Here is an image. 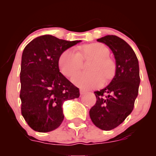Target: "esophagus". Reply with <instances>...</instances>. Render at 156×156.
Here are the masks:
<instances>
[{
    "label": "esophagus",
    "instance_id": "34e87169",
    "mask_svg": "<svg viewBox=\"0 0 156 156\" xmlns=\"http://www.w3.org/2000/svg\"><path fill=\"white\" fill-rule=\"evenodd\" d=\"M86 92H87V91L83 90V89H80V95H83V94H85Z\"/></svg>",
    "mask_w": 156,
    "mask_h": 156
}]
</instances>
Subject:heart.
Here are the masks:
<instances>
[{
	"label": "heart",
	"mask_w": 156,
	"mask_h": 156,
	"mask_svg": "<svg viewBox=\"0 0 156 156\" xmlns=\"http://www.w3.org/2000/svg\"><path fill=\"white\" fill-rule=\"evenodd\" d=\"M108 48L103 44L92 43L84 45L82 53L74 49H67L60 55L58 65L64 76L69 77L80 69L82 58H92L93 62L88 73H78L72 78L73 82L81 88L90 89L99 87L103 82V77L109 79L115 73V64L108 57Z\"/></svg>",
	"instance_id": "b5f03b06"
}]
</instances>
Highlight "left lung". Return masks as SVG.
Returning a JSON list of instances; mask_svg holds the SVG:
<instances>
[{"instance_id":"obj_1","label":"left lung","mask_w":156,"mask_h":156,"mask_svg":"<svg viewBox=\"0 0 156 156\" xmlns=\"http://www.w3.org/2000/svg\"><path fill=\"white\" fill-rule=\"evenodd\" d=\"M97 41L112 50L116 70L110 83L94 92L97 101L89 116L100 129L110 130L122 123L133 111L140 84L139 61L132 48L117 36L107 35Z\"/></svg>"}]
</instances>
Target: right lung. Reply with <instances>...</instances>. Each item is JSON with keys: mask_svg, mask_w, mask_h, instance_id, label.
<instances>
[{"mask_svg": "<svg viewBox=\"0 0 156 156\" xmlns=\"http://www.w3.org/2000/svg\"><path fill=\"white\" fill-rule=\"evenodd\" d=\"M80 42L46 34L34 39L23 50L21 112L35 131L46 133L58 128L64 117V102L79 98V89L60 73L58 59L64 51Z\"/></svg>", "mask_w": 156, "mask_h": 156, "instance_id": "obj_1", "label": "right lung"}]
</instances>
